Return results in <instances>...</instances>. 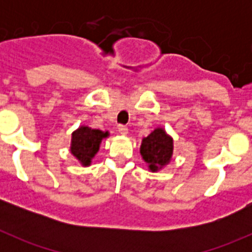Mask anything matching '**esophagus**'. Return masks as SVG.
Returning a JSON list of instances; mask_svg holds the SVG:
<instances>
[{
    "label": "esophagus",
    "mask_w": 252,
    "mask_h": 252,
    "mask_svg": "<svg viewBox=\"0 0 252 252\" xmlns=\"http://www.w3.org/2000/svg\"><path fill=\"white\" fill-rule=\"evenodd\" d=\"M118 131L121 135H126L128 134V128L126 126H118Z\"/></svg>",
    "instance_id": "esophagus-1"
}]
</instances>
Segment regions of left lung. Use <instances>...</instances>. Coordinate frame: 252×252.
Here are the masks:
<instances>
[{
  "instance_id": "obj_1",
  "label": "left lung",
  "mask_w": 252,
  "mask_h": 252,
  "mask_svg": "<svg viewBox=\"0 0 252 252\" xmlns=\"http://www.w3.org/2000/svg\"><path fill=\"white\" fill-rule=\"evenodd\" d=\"M173 150V138L161 126L155 128L146 138L142 139L140 145L142 159L146 162L149 171L154 173L169 164Z\"/></svg>"
}]
</instances>
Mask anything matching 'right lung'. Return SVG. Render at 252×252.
<instances>
[{
    "instance_id": "1",
    "label": "right lung",
    "mask_w": 252,
    "mask_h": 252,
    "mask_svg": "<svg viewBox=\"0 0 252 252\" xmlns=\"http://www.w3.org/2000/svg\"><path fill=\"white\" fill-rule=\"evenodd\" d=\"M108 136L110 133L107 130L102 131L88 126H80L72 133L70 154L78 159L81 166L89 167L100 150L101 142Z\"/></svg>"
}]
</instances>
